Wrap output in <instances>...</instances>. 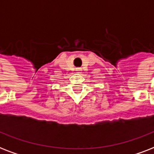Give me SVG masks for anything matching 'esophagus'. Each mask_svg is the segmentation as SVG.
Returning <instances> with one entry per match:
<instances>
[{
  "instance_id": "34e87169",
  "label": "esophagus",
  "mask_w": 154,
  "mask_h": 154,
  "mask_svg": "<svg viewBox=\"0 0 154 154\" xmlns=\"http://www.w3.org/2000/svg\"><path fill=\"white\" fill-rule=\"evenodd\" d=\"M76 71H77V72H82V69H77Z\"/></svg>"
}]
</instances>
